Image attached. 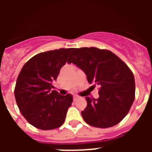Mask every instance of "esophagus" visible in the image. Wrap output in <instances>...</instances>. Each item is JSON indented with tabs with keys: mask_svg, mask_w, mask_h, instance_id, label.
<instances>
[{
	"mask_svg": "<svg viewBox=\"0 0 152 152\" xmlns=\"http://www.w3.org/2000/svg\"><path fill=\"white\" fill-rule=\"evenodd\" d=\"M79 98V96H77V95H74V96H73V99H74V100H77V99H78Z\"/></svg>",
	"mask_w": 152,
	"mask_h": 152,
	"instance_id": "obj_1",
	"label": "esophagus"
}]
</instances>
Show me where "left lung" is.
<instances>
[{"label":"left lung","instance_id":"1","mask_svg":"<svg viewBox=\"0 0 152 152\" xmlns=\"http://www.w3.org/2000/svg\"><path fill=\"white\" fill-rule=\"evenodd\" d=\"M82 70L90 84L99 86L97 99L86 97L81 111L84 121L97 128H109L123 120L135 100V78L126 63L107 49H74L68 60Z\"/></svg>","mask_w":152,"mask_h":152}]
</instances>
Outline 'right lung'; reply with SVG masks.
Listing matches in <instances>:
<instances>
[{
    "mask_svg": "<svg viewBox=\"0 0 152 152\" xmlns=\"http://www.w3.org/2000/svg\"><path fill=\"white\" fill-rule=\"evenodd\" d=\"M72 48L36 55L24 64L17 77L14 96L23 117L42 130L58 128L64 123L72 95H60L52 83L67 62Z\"/></svg>",
    "mask_w": 152,
    "mask_h": 152,
    "instance_id": "obj_1",
    "label": "right lung"
}]
</instances>
